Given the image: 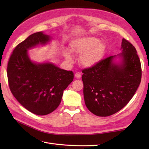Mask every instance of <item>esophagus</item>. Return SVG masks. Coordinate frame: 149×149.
Here are the masks:
<instances>
[{
    "instance_id": "esophagus-1",
    "label": "esophagus",
    "mask_w": 149,
    "mask_h": 149,
    "mask_svg": "<svg viewBox=\"0 0 149 149\" xmlns=\"http://www.w3.org/2000/svg\"><path fill=\"white\" fill-rule=\"evenodd\" d=\"M81 73H79V72H76V73H75V77H76L77 79H80V78H81Z\"/></svg>"
}]
</instances>
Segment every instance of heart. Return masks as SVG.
<instances>
[{
	"label": "heart",
	"instance_id": "obj_1",
	"mask_svg": "<svg viewBox=\"0 0 149 149\" xmlns=\"http://www.w3.org/2000/svg\"><path fill=\"white\" fill-rule=\"evenodd\" d=\"M70 51L80 56V64L86 68H91L102 61L106 46L95 37L85 36L72 40L70 43ZM67 49L63 50L64 58L69 62L74 59L72 53Z\"/></svg>",
	"mask_w": 149,
	"mask_h": 149
}]
</instances>
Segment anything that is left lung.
Returning a JSON list of instances; mask_svg holds the SVG:
<instances>
[{"mask_svg":"<svg viewBox=\"0 0 149 149\" xmlns=\"http://www.w3.org/2000/svg\"><path fill=\"white\" fill-rule=\"evenodd\" d=\"M122 52L102 59L82 72L84 99L87 108L99 116L119 111L134 96L141 78V67L136 50L123 38ZM119 58L116 62L115 59Z\"/></svg>","mask_w":149,"mask_h":149,"instance_id":"obj_1","label":"left lung"}]
</instances>
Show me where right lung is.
<instances>
[{
	"mask_svg": "<svg viewBox=\"0 0 149 149\" xmlns=\"http://www.w3.org/2000/svg\"><path fill=\"white\" fill-rule=\"evenodd\" d=\"M51 37L43 32L31 34L19 43L8 61L7 74L12 94L25 108L37 115L53 112L61 101L63 91L74 79V73L50 62L36 63L28 50L45 45Z\"/></svg>",
	"mask_w": 149,
	"mask_h": 149,
	"instance_id": "add662e5",
	"label": "right lung"
}]
</instances>
